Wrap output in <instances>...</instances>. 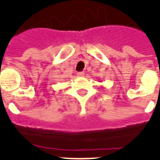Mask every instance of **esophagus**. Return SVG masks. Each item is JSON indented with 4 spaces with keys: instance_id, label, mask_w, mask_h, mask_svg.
I'll use <instances>...</instances> for the list:
<instances>
[{
    "instance_id": "obj_1",
    "label": "esophagus",
    "mask_w": 160,
    "mask_h": 160,
    "mask_svg": "<svg viewBox=\"0 0 160 160\" xmlns=\"http://www.w3.org/2000/svg\"><path fill=\"white\" fill-rule=\"evenodd\" d=\"M77 75H78V77H84V76H85V73H84V72H78Z\"/></svg>"
}]
</instances>
